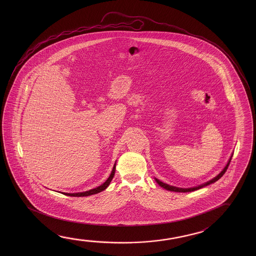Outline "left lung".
Returning <instances> with one entry per match:
<instances>
[{"label": "left lung", "instance_id": "obj_1", "mask_svg": "<svg viewBox=\"0 0 256 256\" xmlns=\"http://www.w3.org/2000/svg\"><path fill=\"white\" fill-rule=\"evenodd\" d=\"M232 156H233V154H231L230 158L228 160V162H226V166L224 167V168L222 170V172L218 173V175L216 176H214V178H212L210 180L207 181L206 183H204V184H198L196 186H193V188H178V186H170V184H166V183H164V182H162V181L159 180L158 178H154L155 181L158 183L160 186H162V188H164V189H166V190H168V191H173V192H180V193H186V192H192V191H196V190H198V189L202 188H204L206 186H208L210 184H212L214 182H216V181L218 180L220 178H222L223 175H224V173L226 172V170H228V165L230 164L231 159H232Z\"/></svg>", "mask_w": 256, "mask_h": 256}]
</instances>
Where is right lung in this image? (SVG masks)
Wrapping results in <instances>:
<instances>
[{"instance_id": "obj_1", "label": "right lung", "mask_w": 256, "mask_h": 256, "mask_svg": "<svg viewBox=\"0 0 256 256\" xmlns=\"http://www.w3.org/2000/svg\"><path fill=\"white\" fill-rule=\"evenodd\" d=\"M115 170H116V162H115V164H114L112 173H110L109 178H107V180L105 181L104 184H102L101 186H97L96 188L90 189V190L86 191V192H78V193H63V192H62V194H65V196H68L83 197L89 196H92V194L100 193V192L104 191V190H105V189L109 186L110 181L112 180V178H114V174H115Z\"/></svg>"}]
</instances>
